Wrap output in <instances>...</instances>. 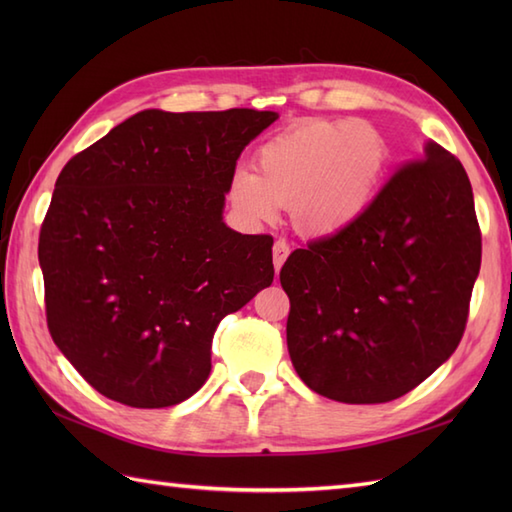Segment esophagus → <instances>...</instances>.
<instances>
[{"instance_id":"1","label":"esophagus","mask_w":512,"mask_h":512,"mask_svg":"<svg viewBox=\"0 0 512 512\" xmlns=\"http://www.w3.org/2000/svg\"><path fill=\"white\" fill-rule=\"evenodd\" d=\"M288 255H290V246L284 242V239H279V242H275V246H273V262H275L277 270L284 266Z\"/></svg>"}]
</instances>
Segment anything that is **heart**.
<instances>
[{
	"label": "heart",
	"mask_w": 512,
	"mask_h": 512,
	"mask_svg": "<svg viewBox=\"0 0 512 512\" xmlns=\"http://www.w3.org/2000/svg\"><path fill=\"white\" fill-rule=\"evenodd\" d=\"M389 165L383 132L367 121L308 118L255 151V171L239 167L228 198L253 222L290 209L306 235L328 237L356 224L374 202Z\"/></svg>",
	"instance_id": "b5f03b06"
}]
</instances>
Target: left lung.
Masks as SVG:
<instances>
[{
    "label": "left lung",
    "instance_id": "8db88e82",
    "mask_svg": "<svg viewBox=\"0 0 512 512\" xmlns=\"http://www.w3.org/2000/svg\"><path fill=\"white\" fill-rule=\"evenodd\" d=\"M480 262L469 176L447 149L427 143L361 220L312 239L281 268L299 378L350 405L405 396L458 347Z\"/></svg>",
    "mask_w": 512,
    "mask_h": 512
}]
</instances>
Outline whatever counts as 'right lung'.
<instances>
[{"label": "right lung", "instance_id": "1", "mask_svg": "<svg viewBox=\"0 0 512 512\" xmlns=\"http://www.w3.org/2000/svg\"><path fill=\"white\" fill-rule=\"evenodd\" d=\"M277 112H138L70 158L39 233L52 341L99 394L171 407L211 372L217 323L273 284V237L222 222Z\"/></svg>", "mask_w": 512, "mask_h": 512}]
</instances>
